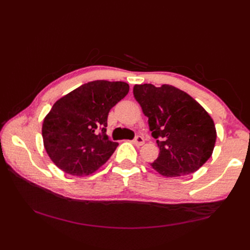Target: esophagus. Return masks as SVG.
I'll use <instances>...</instances> for the list:
<instances>
[{"label": "esophagus", "instance_id": "34e87169", "mask_svg": "<svg viewBox=\"0 0 250 250\" xmlns=\"http://www.w3.org/2000/svg\"><path fill=\"white\" fill-rule=\"evenodd\" d=\"M144 143H145L144 137H142V136H136L135 140L133 141V144H134L135 146H137V147L143 146V145H144Z\"/></svg>", "mask_w": 250, "mask_h": 250}]
</instances>
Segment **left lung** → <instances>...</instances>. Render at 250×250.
Instances as JSON below:
<instances>
[{"mask_svg": "<svg viewBox=\"0 0 250 250\" xmlns=\"http://www.w3.org/2000/svg\"><path fill=\"white\" fill-rule=\"evenodd\" d=\"M134 98L148 117L152 137L160 149L150 166L166 177L189 175L213 153L216 128L209 114L183 90L171 84H135Z\"/></svg>", "mask_w": 250, "mask_h": 250, "instance_id": "obj_1", "label": "left lung"}]
</instances>
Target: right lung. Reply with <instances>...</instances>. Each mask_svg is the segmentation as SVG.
Wrapping results in <instances>:
<instances>
[{
  "mask_svg": "<svg viewBox=\"0 0 250 250\" xmlns=\"http://www.w3.org/2000/svg\"><path fill=\"white\" fill-rule=\"evenodd\" d=\"M128 92L126 83L94 81L58 100L42 126L51 161L74 176H87L102 167L118 146L105 133L108 113Z\"/></svg>",
  "mask_w": 250,
  "mask_h": 250,
  "instance_id": "obj_1",
  "label": "right lung"
}]
</instances>
